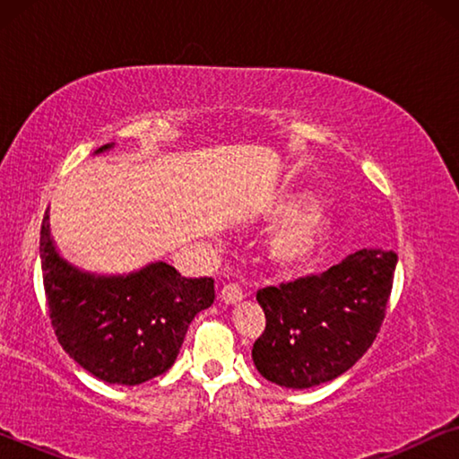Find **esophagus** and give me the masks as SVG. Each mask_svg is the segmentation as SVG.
<instances>
[{
  "mask_svg": "<svg viewBox=\"0 0 459 459\" xmlns=\"http://www.w3.org/2000/svg\"><path fill=\"white\" fill-rule=\"evenodd\" d=\"M221 299L224 304L230 306V304H237V301L243 299V290H240L238 283H227L221 290Z\"/></svg>",
  "mask_w": 459,
  "mask_h": 459,
  "instance_id": "obj_1",
  "label": "esophagus"
}]
</instances>
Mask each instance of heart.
Masks as SVG:
<instances>
[{
	"label": "heart",
	"mask_w": 459,
	"mask_h": 459,
	"mask_svg": "<svg viewBox=\"0 0 459 459\" xmlns=\"http://www.w3.org/2000/svg\"><path fill=\"white\" fill-rule=\"evenodd\" d=\"M314 196L295 192L271 200L263 208L269 221H287L269 240V259L277 269L298 271L309 265L324 253L333 235V219L324 211H308Z\"/></svg>",
	"instance_id": "obj_1"
}]
</instances>
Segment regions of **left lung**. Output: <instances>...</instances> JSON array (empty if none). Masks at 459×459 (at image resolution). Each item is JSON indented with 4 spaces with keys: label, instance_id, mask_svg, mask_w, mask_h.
Returning a JSON list of instances; mask_svg holds the SVG:
<instances>
[{
    "label": "left lung",
    "instance_id": "1",
    "mask_svg": "<svg viewBox=\"0 0 459 459\" xmlns=\"http://www.w3.org/2000/svg\"><path fill=\"white\" fill-rule=\"evenodd\" d=\"M397 253L360 248L324 271L257 291L265 330L253 344L261 377L312 388L352 368L385 320Z\"/></svg>",
    "mask_w": 459,
    "mask_h": 459
}]
</instances>
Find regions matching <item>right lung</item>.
<instances>
[{"mask_svg":"<svg viewBox=\"0 0 459 459\" xmlns=\"http://www.w3.org/2000/svg\"><path fill=\"white\" fill-rule=\"evenodd\" d=\"M113 143L95 153L111 150ZM44 214L40 259L60 346L108 385H142L176 362L194 316L214 301V279H186L164 261L127 275H97L60 257Z\"/></svg>","mask_w":459,"mask_h":459,"instance_id":"1","label":"right lung"}]
</instances>
